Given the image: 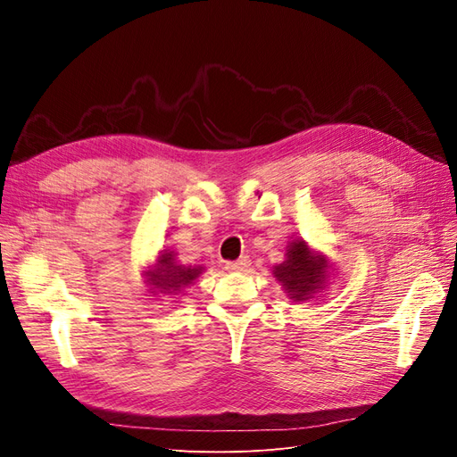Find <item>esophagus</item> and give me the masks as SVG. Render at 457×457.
I'll return each instance as SVG.
<instances>
[{
  "label": "esophagus",
  "mask_w": 457,
  "mask_h": 457,
  "mask_svg": "<svg viewBox=\"0 0 457 457\" xmlns=\"http://www.w3.org/2000/svg\"><path fill=\"white\" fill-rule=\"evenodd\" d=\"M252 267V261L250 257H240L238 261H232V262H227V270H234V272H244Z\"/></svg>",
  "instance_id": "34e87169"
}]
</instances>
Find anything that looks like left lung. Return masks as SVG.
<instances>
[{
    "label": "left lung",
    "instance_id": "left-lung-1",
    "mask_svg": "<svg viewBox=\"0 0 457 457\" xmlns=\"http://www.w3.org/2000/svg\"><path fill=\"white\" fill-rule=\"evenodd\" d=\"M274 278L294 301H311L326 289L331 265L322 252H314L303 240L295 238L286 245L284 261L272 267Z\"/></svg>",
    "mask_w": 457,
    "mask_h": 457
}]
</instances>
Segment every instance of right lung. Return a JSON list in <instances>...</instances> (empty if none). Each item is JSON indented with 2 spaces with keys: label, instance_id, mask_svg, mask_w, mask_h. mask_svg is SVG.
<instances>
[{
  "label": "right lung",
  "instance_id": "add662e5",
  "mask_svg": "<svg viewBox=\"0 0 457 457\" xmlns=\"http://www.w3.org/2000/svg\"><path fill=\"white\" fill-rule=\"evenodd\" d=\"M205 269L202 265H181V262H177V253L171 250H160L154 265L143 269V276L152 295H179Z\"/></svg>",
  "mask_w": 457,
  "mask_h": 457
}]
</instances>
